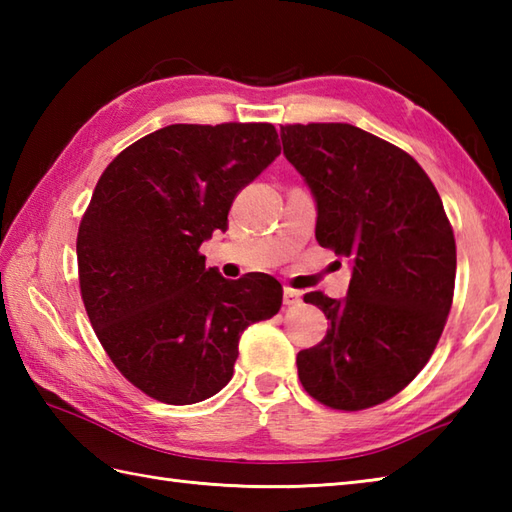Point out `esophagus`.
<instances>
[{
  "instance_id": "34e87169",
  "label": "esophagus",
  "mask_w": 512,
  "mask_h": 512,
  "mask_svg": "<svg viewBox=\"0 0 512 512\" xmlns=\"http://www.w3.org/2000/svg\"><path fill=\"white\" fill-rule=\"evenodd\" d=\"M299 301H301V292L299 290L284 288V303H286V306H297Z\"/></svg>"
}]
</instances>
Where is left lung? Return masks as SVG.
Listing matches in <instances>:
<instances>
[{
    "label": "left lung",
    "mask_w": 512,
    "mask_h": 512,
    "mask_svg": "<svg viewBox=\"0 0 512 512\" xmlns=\"http://www.w3.org/2000/svg\"><path fill=\"white\" fill-rule=\"evenodd\" d=\"M284 156L317 200V242L352 259L343 301L308 292L330 321L297 354L299 380L332 409L396 396L427 365L447 323L455 237L440 195L407 151L347 123L281 125Z\"/></svg>",
    "instance_id": "left-lung-1"
}]
</instances>
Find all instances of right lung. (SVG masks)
Listing matches in <instances>:
<instances>
[{
    "label": "right lung",
    "mask_w": 512,
    "mask_h": 512,
    "mask_svg": "<svg viewBox=\"0 0 512 512\" xmlns=\"http://www.w3.org/2000/svg\"><path fill=\"white\" fill-rule=\"evenodd\" d=\"M281 154L270 123L169 125L118 154L76 237L79 284L103 350L129 383L193 405L233 376L239 336L275 317L273 277L224 279L200 244L226 231L235 195Z\"/></svg>",
    "instance_id": "1"
}]
</instances>
